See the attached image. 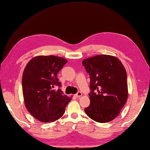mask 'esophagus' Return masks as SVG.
<instances>
[{"label": "esophagus", "instance_id": "1", "mask_svg": "<svg viewBox=\"0 0 150 150\" xmlns=\"http://www.w3.org/2000/svg\"><path fill=\"white\" fill-rule=\"evenodd\" d=\"M82 96V93L81 92H78L77 94H76V95H75V96L76 98H80L81 96Z\"/></svg>", "mask_w": 150, "mask_h": 150}]
</instances>
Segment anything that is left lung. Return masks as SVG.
<instances>
[{"label": "left lung", "mask_w": 150, "mask_h": 150, "mask_svg": "<svg viewBox=\"0 0 150 150\" xmlns=\"http://www.w3.org/2000/svg\"><path fill=\"white\" fill-rule=\"evenodd\" d=\"M83 65L90 75L91 104L86 114L96 122L112 121L119 114L128 99L126 71L114 56L99 54L83 59Z\"/></svg>", "instance_id": "8db88e82"}]
</instances>
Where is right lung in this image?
Segmentation results:
<instances>
[{"label": "right lung", "instance_id": "add662e5", "mask_svg": "<svg viewBox=\"0 0 150 150\" xmlns=\"http://www.w3.org/2000/svg\"><path fill=\"white\" fill-rule=\"evenodd\" d=\"M67 63L66 59L53 55L37 56L26 65L22 74V92L26 108L42 122L58 120L65 111L71 98L64 95L57 74Z\"/></svg>", "mask_w": 150, "mask_h": 150}]
</instances>
